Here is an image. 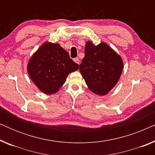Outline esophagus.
Returning <instances> with one entry per match:
<instances>
[{
  "instance_id": "esophagus-1",
  "label": "esophagus",
  "mask_w": 155,
  "mask_h": 155,
  "mask_svg": "<svg viewBox=\"0 0 155 155\" xmlns=\"http://www.w3.org/2000/svg\"><path fill=\"white\" fill-rule=\"evenodd\" d=\"M73 61H74V62L77 63V64H79V63H80V61H79V58H74Z\"/></svg>"
}]
</instances>
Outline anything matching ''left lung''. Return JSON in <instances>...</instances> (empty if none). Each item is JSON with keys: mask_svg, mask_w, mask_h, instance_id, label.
<instances>
[{"mask_svg": "<svg viewBox=\"0 0 155 155\" xmlns=\"http://www.w3.org/2000/svg\"><path fill=\"white\" fill-rule=\"evenodd\" d=\"M123 68L122 58L107 43L94 45L91 41L86 42L79 70L93 93L104 96L110 92L119 80Z\"/></svg>", "mask_w": 155, "mask_h": 155, "instance_id": "left-lung-1", "label": "left lung"}]
</instances>
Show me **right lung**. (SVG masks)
Wrapping results in <instances>:
<instances>
[{
	"label": "right lung",
	"mask_w": 155,
	"mask_h": 155,
	"mask_svg": "<svg viewBox=\"0 0 155 155\" xmlns=\"http://www.w3.org/2000/svg\"><path fill=\"white\" fill-rule=\"evenodd\" d=\"M78 68L60 44L46 41L29 58L27 73L41 92L52 94L58 92L69 73Z\"/></svg>",
	"instance_id": "add662e5"
}]
</instances>
